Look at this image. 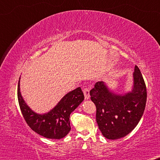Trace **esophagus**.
Returning a JSON list of instances; mask_svg holds the SVG:
<instances>
[{"label": "esophagus", "mask_w": 160, "mask_h": 160, "mask_svg": "<svg viewBox=\"0 0 160 160\" xmlns=\"http://www.w3.org/2000/svg\"><path fill=\"white\" fill-rule=\"evenodd\" d=\"M83 92H84L85 100L89 99V97H90V95H89V89H87V88L84 89H83Z\"/></svg>", "instance_id": "1"}]
</instances>
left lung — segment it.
I'll use <instances>...</instances> for the list:
<instances>
[{
	"label": "left lung",
	"mask_w": 160,
	"mask_h": 160,
	"mask_svg": "<svg viewBox=\"0 0 160 160\" xmlns=\"http://www.w3.org/2000/svg\"><path fill=\"white\" fill-rule=\"evenodd\" d=\"M132 89L118 94L106 83L98 82L89 94L96 106V121L102 135L117 140L128 135L138 124L145 110L146 87L138 67L135 66Z\"/></svg>",
	"instance_id": "obj_1"
}]
</instances>
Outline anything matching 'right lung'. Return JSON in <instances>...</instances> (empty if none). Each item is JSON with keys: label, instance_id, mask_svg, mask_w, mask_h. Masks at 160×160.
Listing matches in <instances>:
<instances>
[{"label": "right lung", "instance_id": "right-lung-1", "mask_svg": "<svg viewBox=\"0 0 160 160\" xmlns=\"http://www.w3.org/2000/svg\"><path fill=\"white\" fill-rule=\"evenodd\" d=\"M20 77L17 97L22 113L28 126L34 132L49 139H61L71 130L70 115L84 99L81 87L67 93L49 112L37 113L28 106L20 92Z\"/></svg>", "mask_w": 160, "mask_h": 160}]
</instances>
